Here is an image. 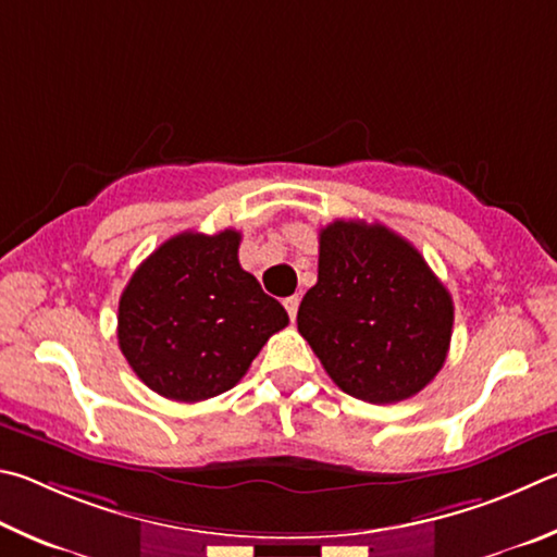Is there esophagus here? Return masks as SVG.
Returning a JSON list of instances; mask_svg holds the SVG:
<instances>
[{"label":"esophagus","mask_w":557,"mask_h":557,"mask_svg":"<svg viewBox=\"0 0 557 557\" xmlns=\"http://www.w3.org/2000/svg\"><path fill=\"white\" fill-rule=\"evenodd\" d=\"M284 306H286V310H288L290 320H296V315H298V306H300V298H298V296H290V298H286V300H284Z\"/></svg>","instance_id":"34e87169"}]
</instances>
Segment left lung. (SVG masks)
I'll use <instances>...</instances> for the list:
<instances>
[{
	"label": "left lung",
	"mask_w": 557,
	"mask_h": 557,
	"mask_svg": "<svg viewBox=\"0 0 557 557\" xmlns=\"http://www.w3.org/2000/svg\"><path fill=\"white\" fill-rule=\"evenodd\" d=\"M455 308L411 242L384 224L335 220L320 230L318 284L298 333L345 394L369 404L416 396L441 372Z\"/></svg>",
	"instance_id": "left-lung-1"
}]
</instances>
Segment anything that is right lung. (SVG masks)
<instances>
[{
	"mask_svg": "<svg viewBox=\"0 0 557 557\" xmlns=\"http://www.w3.org/2000/svg\"><path fill=\"white\" fill-rule=\"evenodd\" d=\"M242 234L183 232L163 242L122 290L116 337L159 396L195 404L247 374L288 313L239 267Z\"/></svg>",
	"mask_w": 557,
	"mask_h": 557,
	"instance_id": "right-lung-1",
	"label": "right lung"
}]
</instances>
